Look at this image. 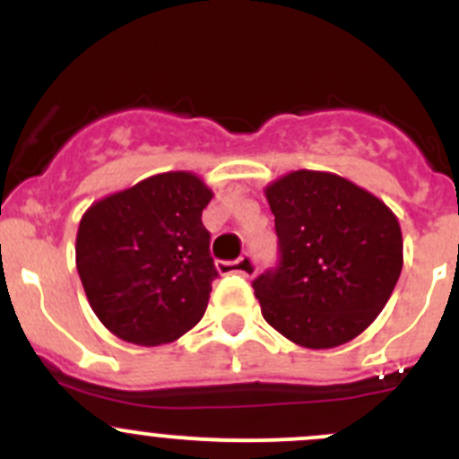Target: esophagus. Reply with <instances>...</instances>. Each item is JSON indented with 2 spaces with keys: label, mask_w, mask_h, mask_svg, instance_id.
Returning a JSON list of instances; mask_svg holds the SVG:
<instances>
[{
  "label": "esophagus",
  "mask_w": 459,
  "mask_h": 459,
  "mask_svg": "<svg viewBox=\"0 0 459 459\" xmlns=\"http://www.w3.org/2000/svg\"><path fill=\"white\" fill-rule=\"evenodd\" d=\"M215 266H217V271L224 273V275L226 273H239V275H244V277H253L257 273V264L251 255H244V257L235 259V262H217Z\"/></svg>",
  "instance_id": "obj_1"
}]
</instances>
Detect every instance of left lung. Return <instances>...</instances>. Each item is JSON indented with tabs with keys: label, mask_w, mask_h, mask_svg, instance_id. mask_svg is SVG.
Here are the masks:
<instances>
[{
	"label": "left lung",
	"mask_w": 459,
	"mask_h": 459,
	"mask_svg": "<svg viewBox=\"0 0 459 459\" xmlns=\"http://www.w3.org/2000/svg\"><path fill=\"white\" fill-rule=\"evenodd\" d=\"M280 264L253 281L262 316L304 349H335L367 331L402 273L395 212L358 184L293 170L264 188Z\"/></svg>",
	"instance_id": "8db88e82"
}]
</instances>
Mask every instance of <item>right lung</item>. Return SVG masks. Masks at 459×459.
<instances>
[{
  "instance_id": "obj_1",
  "label": "right lung",
  "mask_w": 459,
  "mask_h": 459,
  "mask_svg": "<svg viewBox=\"0 0 459 459\" xmlns=\"http://www.w3.org/2000/svg\"><path fill=\"white\" fill-rule=\"evenodd\" d=\"M211 200L197 175L170 170L84 212L77 273L92 313L119 340L169 344L202 319L217 277L202 224Z\"/></svg>"
}]
</instances>
